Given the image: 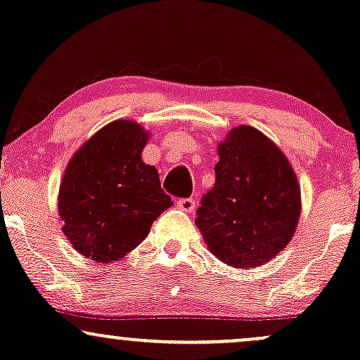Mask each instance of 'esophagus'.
Returning a JSON list of instances; mask_svg holds the SVG:
<instances>
[{
	"label": "esophagus",
	"instance_id": "34e87169",
	"mask_svg": "<svg viewBox=\"0 0 360 360\" xmlns=\"http://www.w3.org/2000/svg\"><path fill=\"white\" fill-rule=\"evenodd\" d=\"M176 205H179L181 211L192 212L193 209H195V200H193L192 197H191V199H179V200H176Z\"/></svg>",
	"mask_w": 360,
	"mask_h": 360
}]
</instances>
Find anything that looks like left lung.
Segmentation results:
<instances>
[{"instance_id":"8db88e82","label":"left lung","mask_w":360,"mask_h":360,"mask_svg":"<svg viewBox=\"0 0 360 360\" xmlns=\"http://www.w3.org/2000/svg\"><path fill=\"white\" fill-rule=\"evenodd\" d=\"M217 155L216 184L202 197L195 224L221 262L258 267L278 255L296 231V173L284 153L252 126L231 129Z\"/></svg>"}]
</instances>
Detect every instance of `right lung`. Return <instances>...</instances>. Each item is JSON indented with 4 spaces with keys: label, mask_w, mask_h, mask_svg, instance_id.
<instances>
[{
    "label": "right lung",
    "mask_w": 360,
    "mask_h": 360,
    "mask_svg": "<svg viewBox=\"0 0 360 360\" xmlns=\"http://www.w3.org/2000/svg\"><path fill=\"white\" fill-rule=\"evenodd\" d=\"M149 134L132 120L100 129L75 153L59 188V217L72 248L88 260L112 264L149 234L153 221L173 205L158 169L141 151Z\"/></svg>",
    "instance_id": "add662e5"
}]
</instances>
